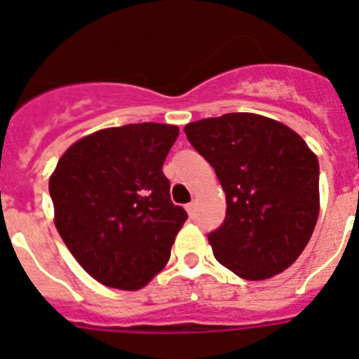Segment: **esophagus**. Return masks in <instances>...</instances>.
Listing matches in <instances>:
<instances>
[{
	"label": "esophagus",
	"instance_id": "34e87169",
	"mask_svg": "<svg viewBox=\"0 0 359 359\" xmlns=\"http://www.w3.org/2000/svg\"><path fill=\"white\" fill-rule=\"evenodd\" d=\"M185 208H187V212H189L190 217H194V215H196V203L194 201L189 203V205H187Z\"/></svg>",
	"mask_w": 359,
	"mask_h": 359
}]
</instances>
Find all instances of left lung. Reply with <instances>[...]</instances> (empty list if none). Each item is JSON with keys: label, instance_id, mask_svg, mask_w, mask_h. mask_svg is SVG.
Instances as JSON below:
<instances>
[{"label": "left lung", "instance_id": "obj_1", "mask_svg": "<svg viewBox=\"0 0 359 359\" xmlns=\"http://www.w3.org/2000/svg\"><path fill=\"white\" fill-rule=\"evenodd\" d=\"M185 133L226 194L224 223L208 236L215 259L246 280L290 268L318 219L315 152L291 128L255 113L190 122Z\"/></svg>", "mask_w": 359, "mask_h": 359}]
</instances>
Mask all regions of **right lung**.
<instances>
[{
  "mask_svg": "<svg viewBox=\"0 0 359 359\" xmlns=\"http://www.w3.org/2000/svg\"><path fill=\"white\" fill-rule=\"evenodd\" d=\"M180 129L128 123L84 136L50 176L53 223L100 284L136 291L169 262L187 212L170 201L163 161Z\"/></svg>",
  "mask_w": 359,
  "mask_h": 359,
  "instance_id": "1",
  "label": "right lung"
}]
</instances>
